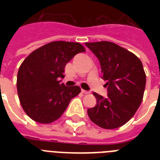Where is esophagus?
Listing matches in <instances>:
<instances>
[{"label": "esophagus", "mask_w": 160, "mask_h": 160, "mask_svg": "<svg viewBox=\"0 0 160 160\" xmlns=\"http://www.w3.org/2000/svg\"><path fill=\"white\" fill-rule=\"evenodd\" d=\"M81 92H82L83 94H85V95L90 94V91H87V90H81Z\"/></svg>", "instance_id": "esophagus-1"}]
</instances>
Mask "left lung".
Instances as JSON below:
<instances>
[{"instance_id":"1","label":"left lung","mask_w":160,"mask_h":160,"mask_svg":"<svg viewBox=\"0 0 160 160\" xmlns=\"http://www.w3.org/2000/svg\"><path fill=\"white\" fill-rule=\"evenodd\" d=\"M96 55L106 80L108 97L94 93L97 100L88 109L90 120L103 129H116L134 116L144 97L146 75L141 60L126 49L109 41L85 43Z\"/></svg>"}]
</instances>
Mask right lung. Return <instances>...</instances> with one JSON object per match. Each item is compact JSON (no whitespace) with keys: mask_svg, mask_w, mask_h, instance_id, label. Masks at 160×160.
<instances>
[{"mask_svg":"<svg viewBox=\"0 0 160 160\" xmlns=\"http://www.w3.org/2000/svg\"><path fill=\"white\" fill-rule=\"evenodd\" d=\"M85 51L77 42L52 41L32 51L17 74V93L24 111L34 121L50 124L63 114L71 99L80 93L77 85L60 83L66 64Z\"/></svg>","mask_w":160,"mask_h":160,"instance_id":"obj_1","label":"right lung"}]
</instances>
